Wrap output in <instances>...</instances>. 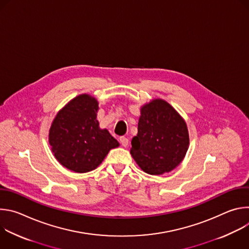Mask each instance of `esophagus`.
Listing matches in <instances>:
<instances>
[{"label": "esophagus", "instance_id": "obj_1", "mask_svg": "<svg viewBox=\"0 0 249 249\" xmlns=\"http://www.w3.org/2000/svg\"><path fill=\"white\" fill-rule=\"evenodd\" d=\"M119 141H120L121 145H122L124 148H126V147L128 146V144H129V141H128V139H127L126 137H121V138L119 139Z\"/></svg>", "mask_w": 249, "mask_h": 249}]
</instances>
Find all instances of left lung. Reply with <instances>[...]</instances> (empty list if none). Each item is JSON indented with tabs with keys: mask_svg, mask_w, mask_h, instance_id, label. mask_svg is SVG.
I'll return each instance as SVG.
<instances>
[{
	"mask_svg": "<svg viewBox=\"0 0 249 249\" xmlns=\"http://www.w3.org/2000/svg\"><path fill=\"white\" fill-rule=\"evenodd\" d=\"M138 134L132 139L130 154L141 169L151 175L173 170L189 148L185 120L161 98L141 106Z\"/></svg>",
	"mask_w": 249,
	"mask_h": 249,
	"instance_id": "obj_1",
	"label": "left lung"
}]
</instances>
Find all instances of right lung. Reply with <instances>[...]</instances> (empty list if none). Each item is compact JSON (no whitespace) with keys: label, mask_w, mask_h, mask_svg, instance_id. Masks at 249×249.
<instances>
[{"label":"right lung","mask_w":249,"mask_h":249,"mask_svg":"<svg viewBox=\"0 0 249 249\" xmlns=\"http://www.w3.org/2000/svg\"><path fill=\"white\" fill-rule=\"evenodd\" d=\"M98 101L88 93L71 99L56 114L49 129V144L66 168L85 173L95 169L119 143L96 119Z\"/></svg>","instance_id":"obj_1"}]
</instances>
